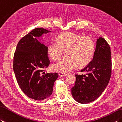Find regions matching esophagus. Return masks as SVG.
Instances as JSON below:
<instances>
[{"instance_id": "34e87169", "label": "esophagus", "mask_w": 122, "mask_h": 122, "mask_svg": "<svg viewBox=\"0 0 122 122\" xmlns=\"http://www.w3.org/2000/svg\"><path fill=\"white\" fill-rule=\"evenodd\" d=\"M67 75V74H66V73H62V72L59 73V77H63V76H66Z\"/></svg>"}]
</instances>
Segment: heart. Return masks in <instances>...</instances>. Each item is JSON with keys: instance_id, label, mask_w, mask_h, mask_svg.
I'll list each match as a JSON object with an SVG mask.
<instances>
[{"instance_id": "1", "label": "heart", "mask_w": 122, "mask_h": 122, "mask_svg": "<svg viewBox=\"0 0 122 122\" xmlns=\"http://www.w3.org/2000/svg\"><path fill=\"white\" fill-rule=\"evenodd\" d=\"M56 42H51L47 48V53L53 60H58L66 51L67 58L53 63V71L68 73L77 67L89 64L93 57L95 44L89 36H81L73 32H65L59 35Z\"/></svg>"}]
</instances>
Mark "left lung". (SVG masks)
<instances>
[{"label": "left lung", "instance_id": "obj_1", "mask_svg": "<svg viewBox=\"0 0 122 122\" xmlns=\"http://www.w3.org/2000/svg\"><path fill=\"white\" fill-rule=\"evenodd\" d=\"M111 50L102 37L97 39L92 60L82 70L85 75H75V85L72 95L77 102L86 104L101 96L108 84L111 75Z\"/></svg>", "mask_w": 122, "mask_h": 122}]
</instances>
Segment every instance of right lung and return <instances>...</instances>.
I'll use <instances>...</instances> for the list:
<instances>
[{
    "instance_id": "add662e5",
    "label": "right lung",
    "mask_w": 122,
    "mask_h": 122,
    "mask_svg": "<svg viewBox=\"0 0 122 122\" xmlns=\"http://www.w3.org/2000/svg\"><path fill=\"white\" fill-rule=\"evenodd\" d=\"M50 32L41 28L33 30L19 41L14 55L13 68L19 86L27 97L36 100H43L51 95L58 76L56 73L41 74L50 61L48 47L41 38Z\"/></svg>"
}]
</instances>
